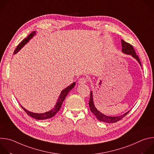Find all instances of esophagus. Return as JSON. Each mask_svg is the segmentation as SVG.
Returning a JSON list of instances; mask_svg holds the SVG:
<instances>
[{
  "instance_id": "1",
  "label": "esophagus",
  "mask_w": 154,
  "mask_h": 154,
  "mask_svg": "<svg viewBox=\"0 0 154 154\" xmlns=\"http://www.w3.org/2000/svg\"><path fill=\"white\" fill-rule=\"evenodd\" d=\"M86 82H87V79H86L85 77H82V78L80 79L79 80V83L80 84H84V83H86Z\"/></svg>"
}]
</instances>
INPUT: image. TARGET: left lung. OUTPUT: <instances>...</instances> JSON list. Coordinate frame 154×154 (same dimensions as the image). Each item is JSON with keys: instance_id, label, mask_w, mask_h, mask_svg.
<instances>
[{"instance_id": "obj_1", "label": "left lung", "mask_w": 154, "mask_h": 154, "mask_svg": "<svg viewBox=\"0 0 154 154\" xmlns=\"http://www.w3.org/2000/svg\"><path fill=\"white\" fill-rule=\"evenodd\" d=\"M121 43H122V51L124 53L126 54H128V55H131L134 58H135L140 64V65L141 66L140 58L138 57V56L136 54V52L135 51V49L133 47L132 45H131L130 44L124 41L123 39H121ZM89 106H90V108L91 112L96 116V117L97 118V119H98L99 121L104 122H106V123H113V122H116L117 121H119V120L122 119L124 116H125L127 113H128V112H127V113H125V114L119 116H106L102 113H101L100 112H99L97 109H96V108L95 107L94 103H93V93L92 91H91L90 93V101H89Z\"/></svg>"}]
</instances>
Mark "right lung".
Returning <instances> with one entry per match:
<instances>
[{
	"instance_id": "right-lung-1",
	"label": "right lung",
	"mask_w": 154,
	"mask_h": 154,
	"mask_svg": "<svg viewBox=\"0 0 154 154\" xmlns=\"http://www.w3.org/2000/svg\"><path fill=\"white\" fill-rule=\"evenodd\" d=\"M35 35V32H33L27 36V38H25L24 39H23V41H22L19 44V45L17 46V48H16V49H15V51L14 52V54L17 53L22 48H23L26 45V44H27V42H28V41ZM75 85V83L74 82L73 83H72L71 85H69L67 88H66L65 89H64L61 91V94L60 95V97H59V98H58V99L57 100V102L55 104L54 108H53L51 109V110H50L49 112H46L45 113H32V112H30L27 110V109H26L24 107H23V106L20 105V106L23 108V109H24V110L26 112V113L27 115H29V116H30L31 117H32V118H35L36 119L43 120V119H46L51 118L53 117L60 110V108L61 106V105L63 103V102L64 101V99L66 98V96L68 95L69 92L74 87Z\"/></svg>"
}]
</instances>
